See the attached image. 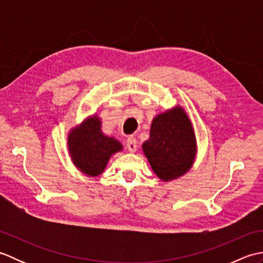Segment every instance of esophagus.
Listing matches in <instances>:
<instances>
[{"label": "esophagus", "instance_id": "esophagus-1", "mask_svg": "<svg viewBox=\"0 0 263 263\" xmlns=\"http://www.w3.org/2000/svg\"><path fill=\"white\" fill-rule=\"evenodd\" d=\"M126 147L130 153H135L137 150V140L135 137H128L126 139Z\"/></svg>", "mask_w": 263, "mask_h": 263}]
</instances>
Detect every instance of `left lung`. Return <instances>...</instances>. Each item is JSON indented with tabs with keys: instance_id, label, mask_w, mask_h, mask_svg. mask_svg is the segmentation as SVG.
<instances>
[{
	"instance_id": "1",
	"label": "left lung",
	"mask_w": 263,
	"mask_h": 263,
	"mask_svg": "<svg viewBox=\"0 0 263 263\" xmlns=\"http://www.w3.org/2000/svg\"><path fill=\"white\" fill-rule=\"evenodd\" d=\"M142 149L155 174L165 182L191 168L197 144L191 122L182 107L155 117L150 138L143 142Z\"/></svg>"
}]
</instances>
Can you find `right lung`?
<instances>
[{
    "label": "right lung",
    "instance_id": "right-lung-1",
    "mask_svg": "<svg viewBox=\"0 0 263 263\" xmlns=\"http://www.w3.org/2000/svg\"><path fill=\"white\" fill-rule=\"evenodd\" d=\"M96 115L89 117L69 135L68 146L72 161L83 174L98 176L104 172L111 155L122 150L114 138L105 136Z\"/></svg>",
    "mask_w": 263,
    "mask_h": 263
}]
</instances>
